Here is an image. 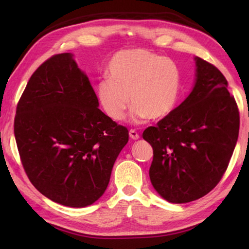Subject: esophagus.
I'll return each mask as SVG.
<instances>
[{
    "instance_id": "34e87169",
    "label": "esophagus",
    "mask_w": 249,
    "mask_h": 249,
    "mask_svg": "<svg viewBox=\"0 0 249 249\" xmlns=\"http://www.w3.org/2000/svg\"><path fill=\"white\" fill-rule=\"evenodd\" d=\"M129 137L132 138V140L136 141V140H138V138H140V134H138L135 129H130L129 130Z\"/></svg>"
}]
</instances>
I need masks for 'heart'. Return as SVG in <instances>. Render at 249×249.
I'll return each instance as SVG.
<instances>
[{
    "mask_svg": "<svg viewBox=\"0 0 249 249\" xmlns=\"http://www.w3.org/2000/svg\"><path fill=\"white\" fill-rule=\"evenodd\" d=\"M107 74L108 78L98 83L96 94L104 112L114 121L124 119L130 102L134 105V123L148 117L163 119L178 102L181 83L178 66L147 49L116 53L108 62Z\"/></svg>",
    "mask_w": 249,
    "mask_h": 249,
    "instance_id": "b5f03b06",
    "label": "heart"
}]
</instances>
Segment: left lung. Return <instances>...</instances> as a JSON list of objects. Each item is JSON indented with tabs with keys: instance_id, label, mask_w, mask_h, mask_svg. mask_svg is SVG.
<instances>
[{
	"instance_id": "1",
	"label": "left lung",
	"mask_w": 249,
	"mask_h": 249,
	"mask_svg": "<svg viewBox=\"0 0 249 249\" xmlns=\"http://www.w3.org/2000/svg\"><path fill=\"white\" fill-rule=\"evenodd\" d=\"M191 93L142 138L153 147L150 181L171 203H188L215 188L237 142L239 112L216 67L199 57Z\"/></svg>"
}]
</instances>
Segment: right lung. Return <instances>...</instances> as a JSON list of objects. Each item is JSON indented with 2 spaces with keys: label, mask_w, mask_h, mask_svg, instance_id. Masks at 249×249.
Listing matches in <instances>:
<instances>
[{
  "label": "right lung",
  "mask_w": 249,
  "mask_h": 249,
  "mask_svg": "<svg viewBox=\"0 0 249 249\" xmlns=\"http://www.w3.org/2000/svg\"><path fill=\"white\" fill-rule=\"evenodd\" d=\"M14 134L25 172L49 200L84 208L102 196L128 130L99 108L70 53L54 54L29 79L16 108Z\"/></svg>",
  "instance_id": "add662e5"
}]
</instances>
